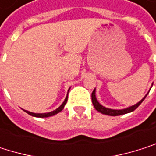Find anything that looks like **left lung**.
I'll list each match as a JSON object with an SVG mask.
<instances>
[{"instance_id":"obj_1","label":"left lung","mask_w":156,"mask_h":156,"mask_svg":"<svg viewBox=\"0 0 156 156\" xmlns=\"http://www.w3.org/2000/svg\"><path fill=\"white\" fill-rule=\"evenodd\" d=\"M96 89H94L92 94H91V101H92V103H93V106L94 108L101 113L102 114H105V115H110V116H119V115H123V114H126V113H129V112H133L135 109L138 108V106L144 101V100L145 99V97L147 96V94L144 97V99L142 101H140L138 103L134 104L133 106H131L129 108H126V109H122V110H112V109H108L104 106H102L101 104H100V102L97 101V98H96Z\"/></svg>"}]
</instances>
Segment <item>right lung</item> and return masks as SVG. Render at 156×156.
<instances>
[{
	"label": "right lung",
	"mask_w": 156,
	"mask_h": 156,
	"mask_svg": "<svg viewBox=\"0 0 156 156\" xmlns=\"http://www.w3.org/2000/svg\"><path fill=\"white\" fill-rule=\"evenodd\" d=\"M68 91H69V90H68ZM66 101H67V96L66 97L64 102H63L56 110H55V111H53V112H47V113H34V112H28V111H24V112H25L26 113H28L29 115L34 116V117H38V118H46V117H50V116L55 115V114H57L58 112H60L64 109V107H65V105H66Z\"/></svg>",
	"instance_id": "obj_1"
}]
</instances>
